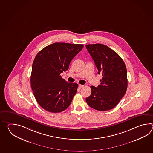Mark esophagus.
<instances>
[{
    "mask_svg": "<svg viewBox=\"0 0 153 153\" xmlns=\"http://www.w3.org/2000/svg\"><path fill=\"white\" fill-rule=\"evenodd\" d=\"M84 85H79V88H84Z\"/></svg>",
    "mask_w": 153,
    "mask_h": 153,
    "instance_id": "34e87169",
    "label": "esophagus"
}]
</instances>
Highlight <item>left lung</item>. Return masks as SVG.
<instances>
[{
    "mask_svg": "<svg viewBox=\"0 0 153 153\" xmlns=\"http://www.w3.org/2000/svg\"><path fill=\"white\" fill-rule=\"evenodd\" d=\"M86 48L102 78L97 88L91 86V94L86 98L90 107L100 111L111 110L123 97L127 88V69L120 56L107 46L88 44Z\"/></svg>",
    "mask_w": 153,
    "mask_h": 153,
    "instance_id": "1",
    "label": "left lung"
}]
</instances>
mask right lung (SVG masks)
Instances as JSON below:
<instances>
[{
  "label": "right lung",
  "mask_w": 153,
  "mask_h": 153,
  "mask_svg": "<svg viewBox=\"0 0 153 153\" xmlns=\"http://www.w3.org/2000/svg\"><path fill=\"white\" fill-rule=\"evenodd\" d=\"M83 47V44L55 42L43 48L36 56L30 84L36 101L46 111L61 112L71 103L78 84L65 81L60 74L68 69L71 61Z\"/></svg>",
  "instance_id": "right-lung-1"
}]
</instances>
